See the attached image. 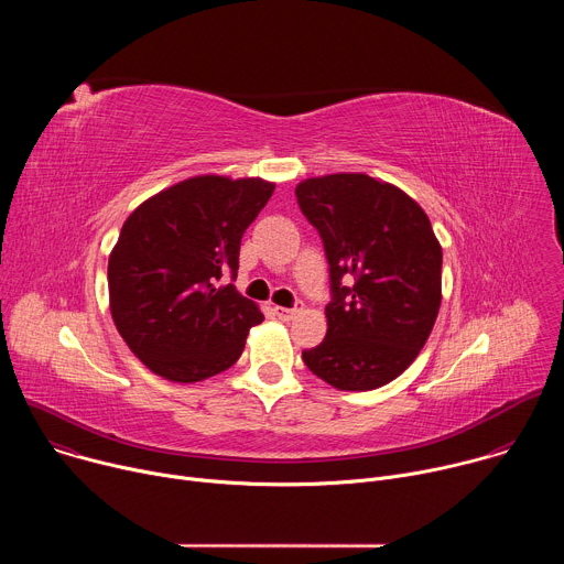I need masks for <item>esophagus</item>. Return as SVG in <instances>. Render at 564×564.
I'll return each instance as SVG.
<instances>
[{
	"label": "esophagus",
	"instance_id": "obj_1",
	"mask_svg": "<svg viewBox=\"0 0 564 564\" xmlns=\"http://www.w3.org/2000/svg\"><path fill=\"white\" fill-rule=\"evenodd\" d=\"M296 312H299V307H281V305L274 307V314H276L281 321H292Z\"/></svg>",
	"mask_w": 564,
	"mask_h": 564
}]
</instances>
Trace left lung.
I'll return each instance as SVG.
<instances>
[{
	"instance_id": "8db88e82",
	"label": "left lung",
	"mask_w": 564,
	"mask_h": 564,
	"mask_svg": "<svg viewBox=\"0 0 564 564\" xmlns=\"http://www.w3.org/2000/svg\"><path fill=\"white\" fill-rule=\"evenodd\" d=\"M299 207L324 240L328 333L303 364L339 390H372L424 348L442 303V248L426 212L366 174L307 178Z\"/></svg>"
}]
</instances>
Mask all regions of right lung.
<instances>
[{"mask_svg":"<svg viewBox=\"0 0 564 564\" xmlns=\"http://www.w3.org/2000/svg\"><path fill=\"white\" fill-rule=\"evenodd\" d=\"M274 192L263 178L194 176L144 200L109 257L113 324L155 375L194 383L234 366L263 312L231 281L240 238Z\"/></svg>","mask_w":564,"mask_h":564,"instance_id":"1","label":"right lung"}]
</instances>
